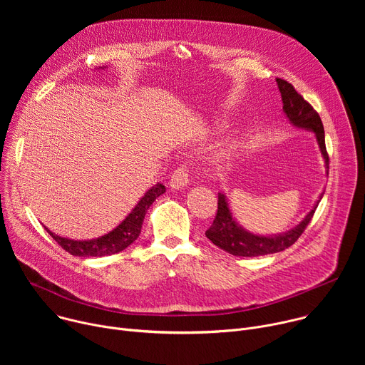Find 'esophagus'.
Wrapping results in <instances>:
<instances>
[{"label": "esophagus", "instance_id": "1", "mask_svg": "<svg viewBox=\"0 0 365 365\" xmlns=\"http://www.w3.org/2000/svg\"><path fill=\"white\" fill-rule=\"evenodd\" d=\"M187 183H189L187 169L186 168H179L170 179V187L172 189H183V187L187 186Z\"/></svg>", "mask_w": 365, "mask_h": 365}]
</instances>
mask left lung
<instances>
[{"label":"left lung","instance_id":"obj_1","mask_svg":"<svg viewBox=\"0 0 365 365\" xmlns=\"http://www.w3.org/2000/svg\"><path fill=\"white\" fill-rule=\"evenodd\" d=\"M276 82L282 95L283 114L294 128L309 131L315 135L319 151L325 162L327 175H328L329 158L325 147V131H324V125L319 114L310 107V103H307L289 82L279 78L276 79ZM322 196H324V192L319 195L314 207H312V210L306 214V217L293 228L287 230L286 232L262 235V234L248 231L237 221V218L232 215L227 195L224 192H220L217 217L212 225L206 230L205 235L206 238H210L217 247L237 257H258V255L280 252L289 248L290 245H293L297 241V238L302 235L306 225L309 224L312 217H314Z\"/></svg>","mask_w":365,"mask_h":365}]
</instances>
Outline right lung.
I'll return each instance as SVG.
<instances>
[{
	"instance_id": "1",
	"label": "right lung",
	"mask_w": 365,
	"mask_h": 365,
	"mask_svg": "<svg viewBox=\"0 0 365 365\" xmlns=\"http://www.w3.org/2000/svg\"><path fill=\"white\" fill-rule=\"evenodd\" d=\"M99 69V68H98ZM101 69H107L101 68ZM166 192V187L163 183L158 182L153 185L135 203V206L131 210V212L110 232L103 234L98 238L91 240H72L61 237L55 232H51L48 228L44 227V230L50 234L63 250L71 252L76 257H103V255H111L117 254L123 250H125L128 245H131L141 232V225L144 221V217L148 211L151 203Z\"/></svg>"
}]
</instances>
